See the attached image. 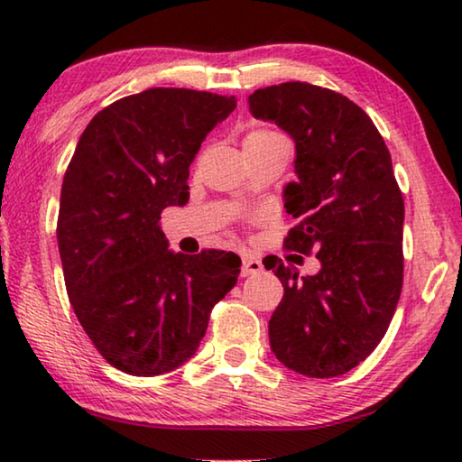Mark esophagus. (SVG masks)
Returning a JSON list of instances; mask_svg holds the SVG:
<instances>
[{"label": "esophagus", "instance_id": "1", "mask_svg": "<svg viewBox=\"0 0 462 462\" xmlns=\"http://www.w3.org/2000/svg\"><path fill=\"white\" fill-rule=\"evenodd\" d=\"M259 273H263L261 259H256V256H250V254L242 256V275L250 277V275H259Z\"/></svg>", "mask_w": 462, "mask_h": 462}]
</instances>
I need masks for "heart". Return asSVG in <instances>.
Segmentation results:
<instances>
[{
  "mask_svg": "<svg viewBox=\"0 0 462 462\" xmlns=\"http://www.w3.org/2000/svg\"><path fill=\"white\" fill-rule=\"evenodd\" d=\"M277 138H283L279 134V132L271 130V128H253L248 130L245 134V146H259L264 143H271V140H277Z\"/></svg>",
  "mask_w": 462,
  "mask_h": 462,
  "instance_id": "heart-1",
  "label": "heart"
}]
</instances>
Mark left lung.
<instances>
[{"instance_id":"left-lung-1","label":"left lung","mask_w":462,"mask_h":462,"mask_svg":"<svg viewBox=\"0 0 462 462\" xmlns=\"http://www.w3.org/2000/svg\"><path fill=\"white\" fill-rule=\"evenodd\" d=\"M248 104L295 140L297 181L283 198L300 222L283 246L322 264L303 277L277 256L264 264L283 283L271 350L295 373L338 377L377 348L402 295L403 198L391 154L369 116L332 89L289 81Z\"/></svg>"}]
</instances>
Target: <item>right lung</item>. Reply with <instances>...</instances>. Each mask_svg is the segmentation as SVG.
I'll return each instance as SVG.
<instances>
[{
  "instance_id": "obj_1",
  "label": "right lung",
  "mask_w": 462,
  "mask_h": 462,
  "mask_svg": "<svg viewBox=\"0 0 462 462\" xmlns=\"http://www.w3.org/2000/svg\"><path fill=\"white\" fill-rule=\"evenodd\" d=\"M234 107L236 97L152 88L101 109L77 143L57 220L62 273L85 334L122 373L183 365L236 285L238 254H175L159 226L189 199V165Z\"/></svg>"
}]
</instances>
